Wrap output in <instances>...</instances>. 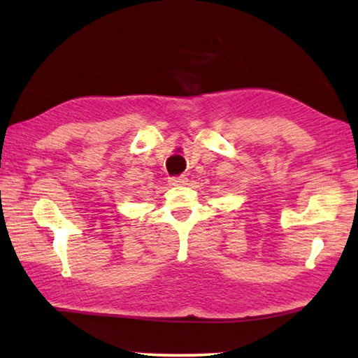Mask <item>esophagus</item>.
Masks as SVG:
<instances>
[{"label": "esophagus", "mask_w": 358, "mask_h": 358, "mask_svg": "<svg viewBox=\"0 0 358 358\" xmlns=\"http://www.w3.org/2000/svg\"><path fill=\"white\" fill-rule=\"evenodd\" d=\"M186 181H187V178L185 177V175H181V177L171 178V181H169V183H171L172 186H183V185H186Z\"/></svg>", "instance_id": "esophagus-1"}]
</instances>
